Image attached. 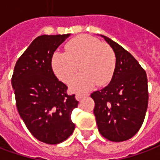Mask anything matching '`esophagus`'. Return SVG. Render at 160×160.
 Wrapping results in <instances>:
<instances>
[{
	"mask_svg": "<svg viewBox=\"0 0 160 160\" xmlns=\"http://www.w3.org/2000/svg\"><path fill=\"white\" fill-rule=\"evenodd\" d=\"M86 96H88V95H87V94H76V99H77L78 101H80V100H82V98H85Z\"/></svg>",
	"mask_w": 160,
	"mask_h": 160,
	"instance_id": "34e87169",
	"label": "esophagus"
}]
</instances>
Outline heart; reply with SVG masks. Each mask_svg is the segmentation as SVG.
<instances>
[{"label": "heart", "instance_id": "heart-1", "mask_svg": "<svg viewBox=\"0 0 160 160\" xmlns=\"http://www.w3.org/2000/svg\"><path fill=\"white\" fill-rule=\"evenodd\" d=\"M66 53L54 52L51 59L53 73L60 81L68 82L79 69L81 73L69 83L70 90L85 93L96 84H108L116 68V56L110 47L90 36H79L66 46Z\"/></svg>", "mask_w": 160, "mask_h": 160}]
</instances>
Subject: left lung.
Here are the masks:
<instances>
[{"label": "left lung", "instance_id": "left-lung-1", "mask_svg": "<svg viewBox=\"0 0 160 160\" xmlns=\"http://www.w3.org/2000/svg\"><path fill=\"white\" fill-rule=\"evenodd\" d=\"M116 56L113 77L107 87L91 94L101 136L119 142L138 132L148 104V78L138 61L119 44L101 35Z\"/></svg>", "mask_w": 160, "mask_h": 160}]
</instances>
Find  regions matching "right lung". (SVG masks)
<instances>
[{
	"label": "right lung",
	"mask_w": 160,
	"mask_h": 160,
	"mask_svg": "<svg viewBox=\"0 0 160 160\" xmlns=\"http://www.w3.org/2000/svg\"><path fill=\"white\" fill-rule=\"evenodd\" d=\"M70 34L37 37L15 65L12 86L21 118L40 142L59 144L72 135V112L78 107L75 95L53 73L51 59Z\"/></svg>",
	"instance_id": "right-lung-1"
}]
</instances>
